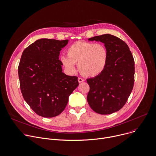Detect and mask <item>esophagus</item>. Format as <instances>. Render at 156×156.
Returning <instances> with one entry per match:
<instances>
[{
	"instance_id": "34e87169",
	"label": "esophagus",
	"mask_w": 156,
	"mask_h": 156,
	"mask_svg": "<svg viewBox=\"0 0 156 156\" xmlns=\"http://www.w3.org/2000/svg\"><path fill=\"white\" fill-rule=\"evenodd\" d=\"M78 82H79V83H82V82L84 81V80H83V78H78Z\"/></svg>"
}]
</instances>
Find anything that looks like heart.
<instances>
[{
	"label": "heart",
	"instance_id": "1",
	"mask_svg": "<svg viewBox=\"0 0 156 156\" xmlns=\"http://www.w3.org/2000/svg\"><path fill=\"white\" fill-rule=\"evenodd\" d=\"M67 56L62 55L59 61L69 74L76 72L75 64H78L80 73L85 77L94 78L101 75L106 69L108 60V51L103 43L77 41L67 50Z\"/></svg>",
	"mask_w": 156,
	"mask_h": 156
}]
</instances>
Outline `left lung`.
Instances as JSON below:
<instances>
[{
    "label": "left lung",
    "instance_id": "8db88e82",
    "mask_svg": "<svg viewBox=\"0 0 156 156\" xmlns=\"http://www.w3.org/2000/svg\"><path fill=\"white\" fill-rule=\"evenodd\" d=\"M88 40L104 43L109 60L101 75L87 80L90 87L87 100L95 112L110 115L121 110L131 94L134 84V59L127 44L116 36L107 34Z\"/></svg>",
    "mask_w": 156,
    "mask_h": 156
}]
</instances>
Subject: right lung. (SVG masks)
I'll return each mask as SVG.
<instances>
[{
    "label": "right lung",
    "instance_id": "obj_1",
    "mask_svg": "<svg viewBox=\"0 0 156 156\" xmlns=\"http://www.w3.org/2000/svg\"><path fill=\"white\" fill-rule=\"evenodd\" d=\"M68 40L41 38L27 47L18 66L23 98L38 115L53 118L66 108L69 97L78 86V77L62 72L60 51Z\"/></svg>",
    "mask_w": 156,
    "mask_h": 156
}]
</instances>
